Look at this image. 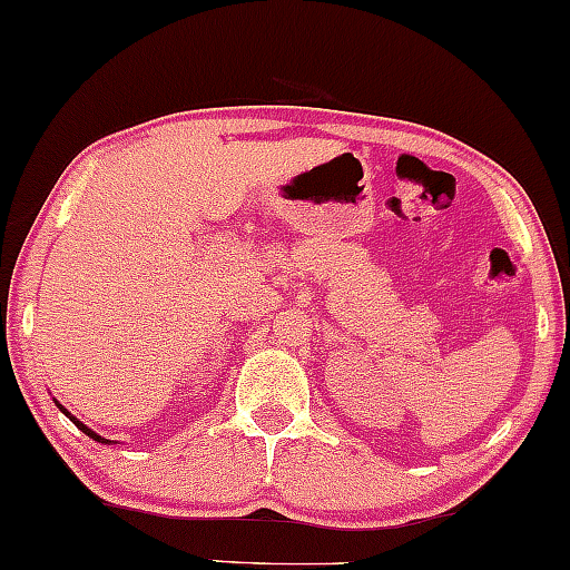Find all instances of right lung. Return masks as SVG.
I'll return each mask as SVG.
<instances>
[{"mask_svg": "<svg viewBox=\"0 0 570 570\" xmlns=\"http://www.w3.org/2000/svg\"><path fill=\"white\" fill-rule=\"evenodd\" d=\"M59 405V403H57ZM59 411H62L65 413V416H70V411L68 409H62V405H59ZM70 421H72V424H76L78 426V430L80 432H86L88 434V438H91V440H96V442H112V440H105V438H101V434H96V432H91V430H88V426L83 424V421H78L76 416H70Z\"/></svg>", "mask_w": 570, "mask_h": 570, "instance_id": "obj_1", "label": "right lung"}]
</instances>
